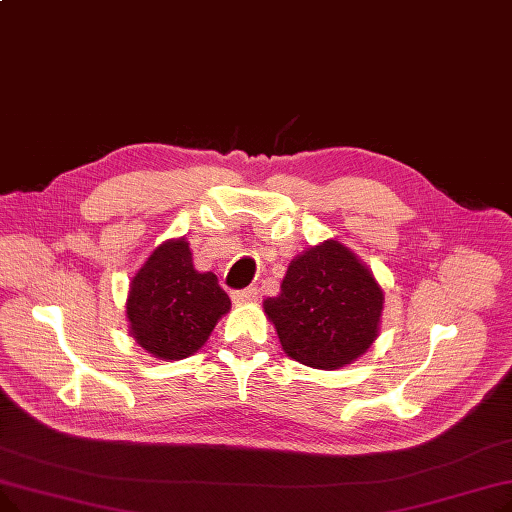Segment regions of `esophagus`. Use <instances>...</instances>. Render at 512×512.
I'll return each instance as SVG.
<instances>
[{
  "mask_svg": "<svg viewBox=\"0 0 512 512\" xmlns=\"http://www.w3.org/2000/svg\"><path fill=\"white\" fill-rule=\"evenodd\" d=\"M234 303H253L257 301V288H244V291H234L232 293Z\"/></svg>",
  "mask_w": 512,
  "mask_h": 512,
  "instance_id": "obj_1",
  "label": "esophagus"
}]
</instances>
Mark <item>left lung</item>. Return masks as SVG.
<instances>
[{
	"label": "left lung",
	"mask_w": 512,
	"mask_h": 512,
	"mask_svg": "<svg viewBox=\"0 0 512 512\" xmlns=\"http://www.w3.org/2000/svg\"><path fill=\"white\" fill-rule=\"evenodd\" d=\"M385 293L368 265L330 238L297 255L280 293L263 301L288 358L339 370L370 349L381 332Z\"/></svg>",
	"instance_id": "obj_1"
}]
</instances>
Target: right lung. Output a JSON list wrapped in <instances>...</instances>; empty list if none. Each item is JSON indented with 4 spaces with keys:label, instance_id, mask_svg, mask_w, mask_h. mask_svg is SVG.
Returning a JSON list of instances; mask_svg holds the SVG:
<instances>
[{
    "label": "right lung",
    "instance_id": "right-lung-1",
    "mask_svg": "<svg viewBox=\"0 0 512 512\" xmlns=\"http://www.w3.org/2000/svg\"><path fill=\"white\" fill-rule=\"evenodd\" d=\"M232 303L213 272H198L190 242L169 238L129 282V335L152 358L177 362L201 349Z\"/></svg>",
    "mask_w": 512,
    "mask_h": 512
}]
</instances>
